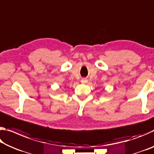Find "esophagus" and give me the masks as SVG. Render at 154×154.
<instances>
[{"label": "esophagus", "mask_w": 154, "mask_h": 154, "mask_svg": "<svg viewBox=\"0 0 154 154\" xmlns=\"http://www.w3.org/2000/svg\"><path fill=\"white\" fill-rule=\"evenodd\" d=\"M87 79H82V80H81V82L82 83H87Z\"/></svg>", "instance_id": "obj_1"}]
</instances>
